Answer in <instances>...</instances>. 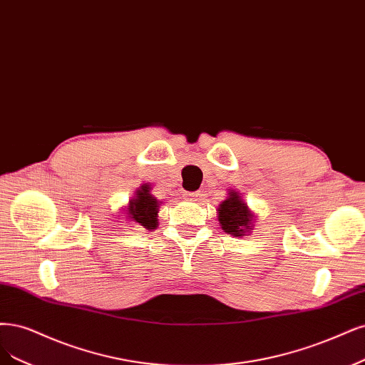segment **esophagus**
Returning <instances> with one entry per match:
<instances>
[{
	"label": "esophagus",
	"mask_w": 365,
	"mask_h": 365,
	"mask_svg": "<svg viewBox=\"0 0 365 365\" xmlns=\"http://www.w3.org/2000/svg\"><path fill=\"white\" fill-rule=\"evenodd\" d=\"M185 197L190 199V200H197L200 197L199 192H193V193H185Z\"/></svg>",
	"instance_id": "34e87169"
}]
</instances>
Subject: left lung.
Wrapping results in <instances>:
<instances>
[{"label":"left lung","instance_id":"1","mask_svg":"<svg viewBox=\"0 0 365 365\" xmlns=\"http://www.w3.org/2000/svg\"><path fill=\"white\" fill-rule=\"evenodd\" d=\"M217 220L226 234L243 237L252 232L257 216L243 200L242 193H238L235 188H230L228 197L219 204Z\"/></svg>","mask_w":365,"mask_h":365}]
</instances>
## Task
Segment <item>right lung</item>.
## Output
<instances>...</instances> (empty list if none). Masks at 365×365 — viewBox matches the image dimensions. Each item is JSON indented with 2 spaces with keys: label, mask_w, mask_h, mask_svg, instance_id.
Listing matches in <instances>:
<instances>
[{
  "label": "right lung",
  "mask_w": 365,
  "mask_h": 365,
  "mask_svg": "<svg viewBox=\"0 0 365 365\" xmlns=\"http://www.w3.org/2000/svg\"><path fill=\"white\" fill-rule=\"evenodd\" d=\"M161 202L150 195L149 184H142L135 196L125 208V219L143 226L146 230H155L158 226V211Z\"/></svg>",
  "instance_id": "1"
}]
</instances>
